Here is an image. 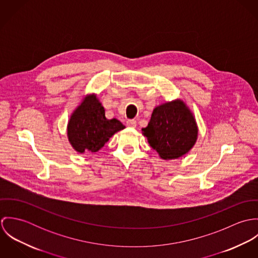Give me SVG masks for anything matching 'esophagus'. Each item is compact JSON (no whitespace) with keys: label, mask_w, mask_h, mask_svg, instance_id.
<instances>
[{"label":"esophagus","mask_w":258,"mask_h":258,"mask_svg":"<svg viewBox=\"0 0 258 258\" xmlns=\"http://www.w3.org/2000/svg\"><path fill=\"white\" fill-rule=\"evenodd\" d=\"M126 124H127V126L128 127H131V128H135L136 127V125H137V122L135 121V120H127L126 121Z\"/></svg>","instance_id":"obj_1"}]
</instances>
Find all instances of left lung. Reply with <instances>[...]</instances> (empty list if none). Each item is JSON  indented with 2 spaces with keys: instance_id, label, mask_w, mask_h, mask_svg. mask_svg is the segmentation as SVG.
<instances>
[{
  "instance_id": "left-lung-1",
  "label": "left lung",
  "mask_w": 258,
  "mask_h": 258,
  "mask_svg": "<svg viewBox=\"0 0 258 258\" xmlns=\"http://www.w3.org/2000/svg\"><path fill=\"white\" fill-rule=\"evenodd\" d=\"M142 134L161 159L175 160L195 146L199 127L192 111L179 98L156 106Z\"/></svg>"
}]
</instances>
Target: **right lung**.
<instances>
[{
    "mask_svg": "<svg viewBox=\"0 0 258 258\" xmlns=\"http://www.w3.org/2000/svg\"><path fill=\"white\" fill-rule=\"evenodd\" d=\"M125 126L117 119H107L105 109L95 93L84 95L71 114L67 134L74 150L80 154L99 151Z\"/></svg>",
    "mask_w": 258,
    "mask_h": 258,
    "instance_id": "add662e5",
    "label": "right lung"
}]
</instances>
